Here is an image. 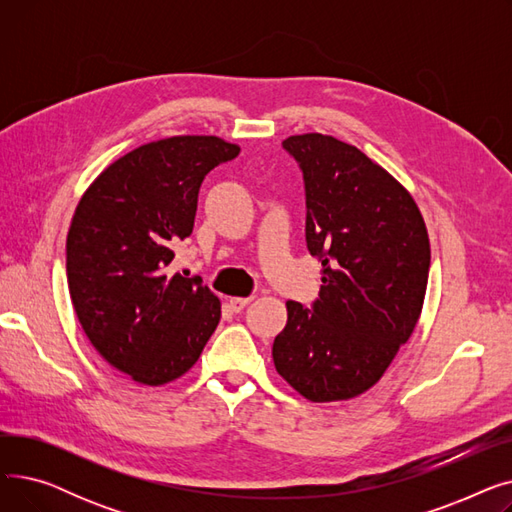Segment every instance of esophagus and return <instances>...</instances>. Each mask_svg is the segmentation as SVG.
<instances>
[{"mask_svg": "<svg viewBox=\"0 0 512 512\" xmlns=\"http://www.w3.org/2000/svg\"><path fill=\"white\" fill-rule=\"evenodd\" d=\"M251 301H253V297H230V299H228V305H230V309H232L234 313H238V311L245 309Z\"/></svg>", "mask_w": 512, "mask_h": 512, "instance_id": "34e87169", "label": "esophagus"}]
</instances>
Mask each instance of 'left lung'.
Returning <instances> with one entry per match:
<instances>
[{
  "label": "left lung",
  "instance_id": "8db88e82",
  "mask_svg": "<svg viewBox=\"0 0 512 512\" xmlns=\"http://www.w3.org/2000/svg\"><path fill=\"white\" fill-rule=\"evenodd\" d=\"M307 193V247L321 261L313 309L288 301L274 365L311 402L355 398L380 382L421 317L429 236L388 170L330 134H294Z\"/></svg>",
  "mask_w": 512,
  "mask_h": 512
}]
</instances>
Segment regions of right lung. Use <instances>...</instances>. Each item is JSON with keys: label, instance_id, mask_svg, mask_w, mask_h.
<instances>
[{"label": "right lung", "instance_id": "add662e5", "mask_svg": "<svg viewBox=\"0 0 512 512\" xmlns=\"http://www.w3.org/2000/svg\"><path fill=\"white\" fill-rule=\"evenodd\" d=\"M238 151L211 134L141 145L107 166L74 209L66 274L76 317L132 382L178 380L220 324L222 303L201 278L168 267L193 232L203 178Z\"/></svg>", "mask_w": 512, "mask_h": 512}]
</instances>
